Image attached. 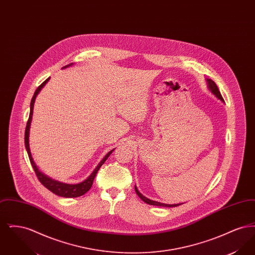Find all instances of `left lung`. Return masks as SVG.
<instances>
[{"label": "left lung", "instance_id": "8db88e82", "mask_svg": "<svg viewBox=\"0 0 255 255\" xmlns=\"http://www.w3.org/2000/svg\"><path fill=\"white\" fill-rule=\"evenodd\" d=\"M206 82H207V88H208V90H209L215 97H217L218 99H220L222 102H224V99H223V97L221 96V93H220V91H219L218 87L215 84V82L212 81L211 79H207V78H206ZM134 190H135V193L137 194V196H138L144 203L148 204V205H151V206H163V207H175V206H181V205L183 204V203H182V204L168 205V204L159 203V202H157V201H153V200H150V199L146 198L145 196H143V195L141 194V193L137 190L136 185H134Z\"/></svg>", "mask_w": 255, "mask_h": 255}]
</instances>
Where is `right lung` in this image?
I'll use <instances>...</instances> for the list:
<instances>
[{
    "instance_id": "obj_1",
    "label": "right lung",
    "mask_w": 255,
    "mask_h": 255,
    "mask_svg": "<svg viewBox=\"0 0 255 255\" xmlns=\"http://www.w3.org/2000/svg\"><path fill=\"white\" fill-rule=\"evenodd\" d=\"M73 63H71L65 67H63L62 69H67L71 66H73ZM49 78L46 79L41 85L39 86L33 95V97L31 98V101H30V113H29V118H28V121L26 122V127H25V132H24V144H25V149H26V152H27V155H28V158L30 160V163L33 167V169L35 171V174H36L37 178L38 180L40 181V182L49 189V191H51L52 193H54L57 196H60V197H64V198H76V197H79V196H82V195L87 193L90 188L92 187L93 185V182L95 180V177L97 175V171L99 170V168L101 167V165L106 161V159L109 158L110 155L113 153V150H111L110 152H108L106 154V156L104 158H102V160L98 163L97 167L95 168V170L92 172V174L84 180L83 182H79V183H66V182H59V181H56L54 179H51L49 176H47L46 174H44L42 171H40L39 168L37 167L36 163L34 162L33 158L31 156V152H30V148H29V129H30V124H31V121H32V115H33V107H34V102H35V99L36 97L38 96V94L40 93V91L44 88V86L46 85L48 82H49Z\"/></svg>"
}]
</instances>
